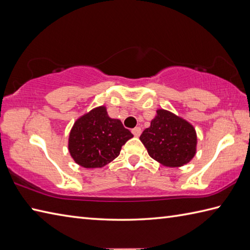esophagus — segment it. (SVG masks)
<instances>
[{
  "label": "esophagus",
  "mask_w": 250,
  "mask_h": 250,
  "mask_svg": "<svg viewBox=\"0 0 250 250\" xmlns=\"http://www.w3.org/2000/svg\"><path fill=\"white\" fill-rule=\"evenodd\" d=\"M132 133H133V135H134L135 137H139V136L141 135V133H142L141 126H135L134 129H132Z\"/></svg>",
  "instance_id": "obj_1"
}]
</instances>
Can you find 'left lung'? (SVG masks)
Wrapping results in <instances>:
<instances>
[{
	"mask_svg": "<svg viewBox=\"0 0 250 250\" xmlns=\"http://www.w3.org/2000/svg\"><path fill=\"white\" fill-rule=\"evenodd\" d=\"M152 159L164 167H183L196 152V132L182 117L166 109H158L150 126L140 136Z\"/></svg>",
	"mask_w": 250,
	"mask_h": 250,
	"instance_id": "8db88e82",
	"label": "left lung"
}]
</instances>
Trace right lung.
<instances>
[{"instance_id":"1","label":"right lung","mask_w":250,"mask_h":250,"mask_svg":"<svg viewBox=\"0 0 250 250\" xmlns=\"http://www.w3.org/2000/svg\"><path fill=\"white\" fill-rule=\"evenodd\" d=\"M133 134L119 119L110 118L106 107L99 106L74 122L68 135V151L78 166L103 167L119 156L122 145Z\"/></svg>"}]
</instances>
